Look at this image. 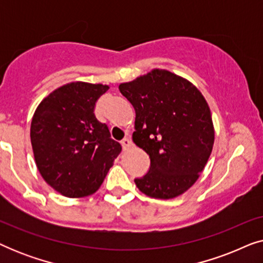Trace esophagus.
<instances>
[{
    "instance_id": "1",
    "label": "esophagus",
    "mask_w": 263,
    "mask_h": 263,
    "mask_svg": "<svg viewBox=\"0 0 263 263\" xmlns=\"http://www.w3.org/2000/svg\"><path fill=\"white\" fill-rule=\"evenodd\" d=\"M121 145H122V147H123V149H127V148H129V147L132 146V141H130V139L124 138V139L122 140V141H121Z\"/></svg>"
}]
</instances>
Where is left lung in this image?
I'll return each instance as SVG.
<instances>
[{
  "instance_id": "left-lung-1",
  "label": "left lung",
  "mask_w": 263,
  "mask_h": 263,
  "mask_svg": "<svg viewBox=\"0 0 263 263\" xmlns=\"http://www.w3.org/2000/svg\"><path fill=\"white\" fill-rule=\"evenodd\" d=\"M120 92L135 109L133 141L149 156L148 172L134 182L156 199H174L186 192L207 164L214 143L210 106L185 79L153 69Z\"/></svg>"
}]
</instances>
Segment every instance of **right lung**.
I'll return each instance as SVG.
<instances>
[{
  "instance_id": "obj_1",
  "label": "right lung",
  "mask_w": 263,
  "mask_h": 263,
  "mask_svg": "<svg viewBox=\"0 0 263 263\" xmlns=\"http://www.w3.org/2000/svg\"><path fill=\"white\" fill-rule=\"evenodd\" d=\"M109 86L70 82L42 100L31 122V143L42 177L67 197H84L102 185L122 147L95 115Z\"/></svg>"
}]
</instances>
